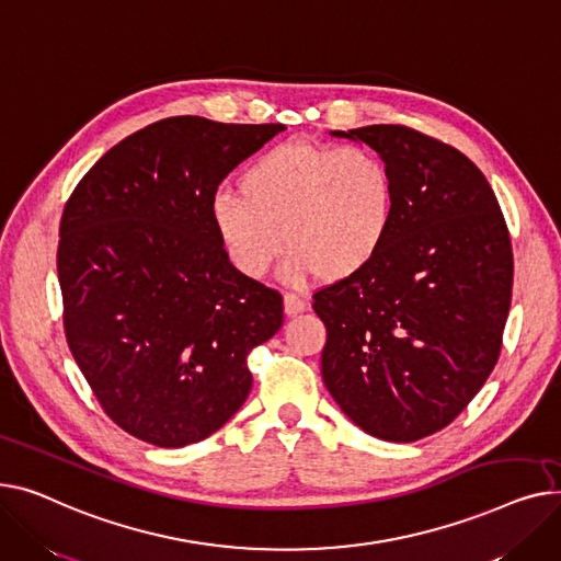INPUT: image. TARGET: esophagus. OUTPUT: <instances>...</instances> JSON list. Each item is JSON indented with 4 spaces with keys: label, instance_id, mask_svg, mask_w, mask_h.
Returning a JSON list of instances; mask_svg holds the SVG:
<instances>
[{
    "label": "esophagus",
    "instance_id": "34e87169",
    "mask_svg": "<svg viewBox=\"0 0 561 561\" xmlns=\"http://www.w3.org/2000/svg\"><path fill=\"white\" fill-rule=\"evenodd\" d=\"M283 308H285L287 317H296V314L306 312L308 301L304 299V296H299V294H285L283 296Z\"/></svg>",
    "mask_w": 561,
    "mask_h": 561
}]
</instances>
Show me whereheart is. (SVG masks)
<instances>
[{
	"label": "heart",
	"mask_w": 561,
	"mask_h": 561,
	"mask_svg": "<svg viewBox=\"0 0 561 561\" xmlns=\"http://www.w3.org/2000/svg\"><path fill=\"white\" fill-rule=\"evenodd\" d=\"M393 179L365 147L278 145L210 199L215 238L242 276L260 280L289 251L285 278L348 280L380 253L393 221Z\"/></svg>",
	"instance_id": "obj_1"
}]
</instances>
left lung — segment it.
Listing matches in <instances>:
<instances>
[{"instance_id":"8db88e82","label":"left lung","mask_w":561,"mask_h":561,"mask_svg":"<svg viewBox=\"0 0 561 561\" xmlns=\"http://www.w3.org/2000/svg\"><path fill=\"white\" fill-rule=\"evenodd\" d=\"M369 145L393 179V221L371 265L314 294L321 376L385 442L446 427L486 382L512 304V242L491 185L457 149L399 124L331 130Z\"/></svg>"}]
</instances>
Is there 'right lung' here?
<instances>
[{"label": "right lung", "mask_w": 561, "mask_h": 561, "mask_svg": "<svg viewBox=\"0 0 561 561\" xmlns=\"http://www.w3.org/2000/svg\"><path fill=\"white\" fill-rule=\"evenodd\" d=\"M283 124L168 117L99 158L65 204V337L104 412L160 448L217 433L251 391L247 355L283 325L280 294L224 255L210 199Z\"/></svg>", "instance_id": "add662e5"}]
</instances>
